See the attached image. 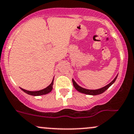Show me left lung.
I'll return each mask as SVG.
<instances>
[{
	"instance_id": "1",
	"label": "left lung",
	"mask_w": 134,
	"mask_h": 134,
	"mask_svg": "<svg viewBox=\"0 0 134 134\" xmlns=\"http://www.w3.org/2000/svg\"><path fill=\"white\" fill-rule=\"evenodd\" d=\"M117 76H116L115 78L113 79L112 81H111L109 84H108V85H106V86H104V87L101 88H100V89H97V90H88V89L83 88L79 86V85H77L76 82H75V81L73 79H72V83H73V85H74V88L76 89V90H77L78 92H81V93L86 94V95H99V94L104 93V92H105L106 90H108L110 86H111V85H112L115 82L116 79V78H117Z\"/></svg>"
}]
</instances>
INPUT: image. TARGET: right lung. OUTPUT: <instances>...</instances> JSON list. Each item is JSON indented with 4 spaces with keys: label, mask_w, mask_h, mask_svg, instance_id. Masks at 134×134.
Wrapping results in <instances>:
<instances>
[{
    "label": "right lung",
    "mask_w": 134,
    "mask_h": 134,
    "mask_svg": "<svg viewBox=\"0 0 134 134\" xmlns=\"http://www.w3.org/2000/svg\"><path fill=\"white\" fill-rule=\"evenodd\" d=\"M53 81H54V77L53 79L52 82L48 87H46V88L41 90H39V91H35V92H32V91H28L26 90H24L21 88H20L21 89V90H23L25 93L29 94V95H33V96H39V95H46V94L49 93V92H51L53 89Z\"/></svg>",
    "instance_id": "obj_1"
}]
</instances>
